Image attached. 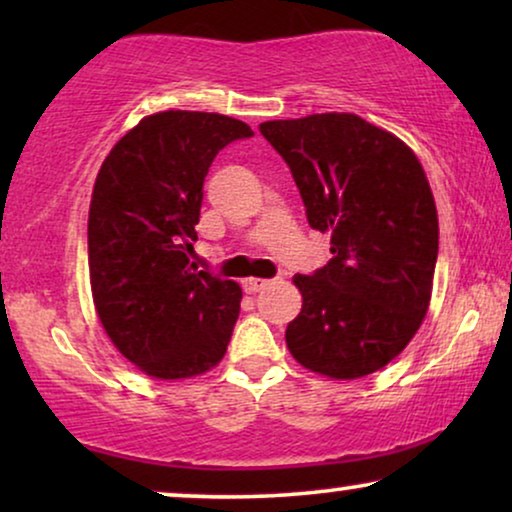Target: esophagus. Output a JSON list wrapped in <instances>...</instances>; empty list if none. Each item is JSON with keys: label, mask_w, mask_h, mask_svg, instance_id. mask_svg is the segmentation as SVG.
Returning a JSON list of instances; mask_svg holds the SVG:
<instances>
[{"label": "esophagus", "mask_w": 512, "mask_h": 512, "mask_svg": "<svg viewBox=\"0 0 512 512\" xmlns=\"http://www.w3.org/2000/svg\"><path fill=\"white\" fill-rule=\"evenodd\" d=\"M268 284H270L268 279H258V277L242 279V286H244V291H247V293H258L261 289H265Z\"/></svg>", "instance_id": "esophagus-1"}]
</instances>
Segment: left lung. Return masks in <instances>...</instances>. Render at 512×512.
<instances>
[{
    "label": "left lung",
    "instance_id": "obj_1",
    "mask_svg": "<svg viewBox=\"0 0 512 512\" xmlns=\"http://www.w3.org/2000/svg\"><path fill=\"white\" fill-rule=\"evenodd\" d=\"M289 165L307 223L333 258L296 275L303 310L286 326L300 366L356 380L387 366L422 326L438 258V214L415 153L356 114L265 121Z\"/></svg>",
    "mask_w": 512,
    "mask_h": 512
}]
</instances>
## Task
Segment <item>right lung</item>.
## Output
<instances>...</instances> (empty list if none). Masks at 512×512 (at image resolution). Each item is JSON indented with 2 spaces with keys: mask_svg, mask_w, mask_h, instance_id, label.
<instances>
[{
  "mask_svg": "<svg viewBox=\"0 0 512 512\" xmlns=\"http://www.w3.org/2000/svg\"><path fill=\"white\" fill-rule=\"evenodd\" d=\"M254 137L237 118L160 111L116 142L97 172L88 268L97 317L125 359L158 380L207 373L240 317V284L195 268L202 184L216 153Z\"/></svg>",
  "mask_w": 512,
  "mask_h": 512,
  "instance_id": "right-lung-1",
  "label": "right lung"
}]
</instances>
